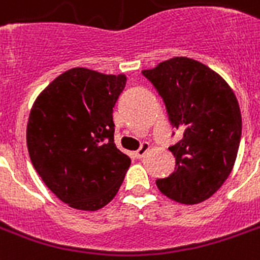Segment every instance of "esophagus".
Masks as SVG:
<instances>
[{"label": "esophagus", "instance_id": "esophagus-1", "mask_svg": "<svg viewBox=\"0 0 260 260\" xmlns=\"http://www.w3.org/2000/svg\"><path fill=\"white\" fill-rule=\"evenodd\" d=\"M148 150H150V144H148L147 142H143V143H142V146H140V147L136 150L135 155H136V158H142V156H143L144 154L148 151Z\"/></svg>", "mask_w": 260, "mask_h": 260}]
</instances>
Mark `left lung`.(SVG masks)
<instances>
[{
  "label": "left lung",
  "mask_w": 260,
  "mask_h": 260,
  "mask_svg": "<svg viewBox=\"0 0 260 260\" xmlns=\"http://www.w3.org/2000/svg\"><path fill=\"white\" fill-rule=\"evenodd\" d=\"M142 73L161 95L172 126L183 132L169 147L174 172L158 178L156 187L178 203H201L219 189L235 165L241 139L235 92L213 69L187 57Z\"/></svg>",
  "instance_id": "left-lung-1"
}]
</instances>
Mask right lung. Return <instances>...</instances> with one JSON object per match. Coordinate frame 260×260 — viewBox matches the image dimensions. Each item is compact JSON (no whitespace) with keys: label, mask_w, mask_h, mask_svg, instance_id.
<instances>
[{"label":"right lung","mask_w":260,"mask_h":260,"mask_svg":"<svg viewBox=\"0 0 260 260\" xmlns=\"http://www.w3.org/2000/svg\"><path fill=\"white\" fill-rule=\"evenodd\" d=\"M125 83L124 75L69 69L31 109V162L46 187L73 209H102L124 181L131 158L114 144L113 108Z\"/></svg>","instance_id":"add662e5"}]
</instances>
